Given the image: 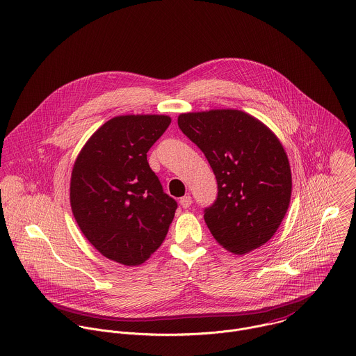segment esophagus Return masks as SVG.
I'll use <instances>...</instances> for the list:
<instances>
[{"label": "esophagus", "mask_w": 356, "mask_h": 356, "mask_svg": "<svg viewBox=\"0 0 356 356\" xmlns=\"http://www.w3.org/2000/svg\"><path fill=\"white\" fill-rule=\"evenodd\" d=\"M179 203H181V206H182L184 209H189L191 204H192V197H191V196H184V197H181Z\"/></svg>", "instance_id": "34e87169"}]
</instances>
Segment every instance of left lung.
Segmentation results:
<instances>
[{
	"mask_svg": "<svg viewBox=\"0 0 356 356\" xmlns=\"http://www.w3.org/2000/svg\"><path fill=\"white\" fill-rule=\"evenodd\" d=\"M181 131L204 153L218 193L204 209L214 238L235 254L261 247L277 231L291 197V171L275 134L241 111L178 118Z\"/></svg>",
	"mask_w": 356,
	"mask_h": 356,
	"instance_id": "8db88e82",
	"label": "left lung"
}]
</instances>
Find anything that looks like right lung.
<instances>
[{
	"label": "right lung",
	"instance_id": "obj_1",
	"mask_svg": "<svg viewBox=\"0 0 356 356\" xmlns=\"http://www.w3.org/2000/svg\"><path fill=\"white\" fill-rule=\"evenodd\" d=\"M168 116H119L105 122L80 152L72 172L73 216L90 243L122 265H139L168 232L177 202L147 163Z\"/></svg>",
	"mask_w": 356,
	"mask_h": 356
}]
</instances>
